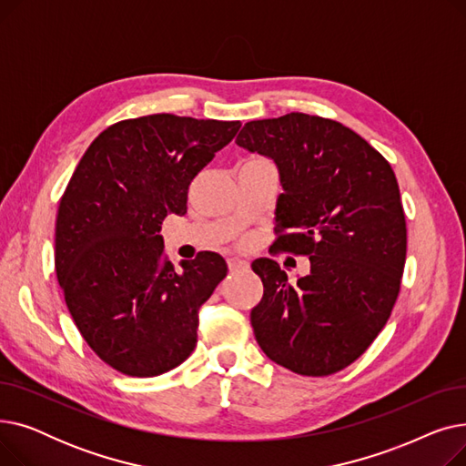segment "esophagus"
Returning a JSON list of instances; mask_svg holds the SVG:
<instances>
[{"mask_svg": "<svg viewBox=\"0 0 466 466\" xmlns=\"http://www.w3.org/2000/svg\"><path fill=\"white\" fill-rule=\"evenodd\" d=\"M227 262H228L230 272H238V270H243V268L249 266V262L246 258H241V257H228Z\"/></svg>", "mask_w": 466, "mask_h": 466, "instance_id": "esophagus-1", "label": "esophagus"}]
</instances>
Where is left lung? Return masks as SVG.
Wrapping results in <instances>:
<instances>
[{"mask_svg":"<svg viewBox=\"0 0 466 466\" xmlns=\"http://www.w3.org/2000/svg\"><path fill=\"white\" fill-rule=\"evenodd\" d=\"M236 143L278 166L274 246L309 257L297 283L272 258L251 264L264 285L255 338L292 372L334 374L369 350L399 297L406 220L395 171L348 127L306 113L251 120Z\"/></svg>","mask_w":466,"mask_h":466,"instance_id":"left-lung-1","label":"left lung"}]
</instances>
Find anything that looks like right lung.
<instances>
[{"label": "right lung", "instance_id": "add662e5", "mask_svg": "<svg viewBox=\"0 0 466 466\" xmlns=\"http://www.w3.org/2000/svg\"><path fill=\"white\" fill-rule=\"evenodd\" d=\"M239 127L167 113L120 120L73 171L56 217V276L81 336L122 374L160 376L196 348L198 309L228 268L204 251L176 272L158 232L169 213H187L190 181Z\"/></svg>", "mask_w": 466, "mask_h": 466}]
</instances>
